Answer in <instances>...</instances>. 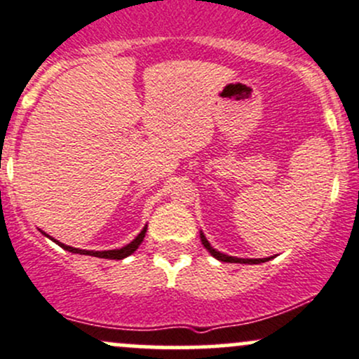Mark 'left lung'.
I'll list each match as a JSON object with an SVG mask.
<instances>
[{"mask_svg":"<svg viewBox=\"0 0 359 359\" xmlns=\"http://www.w3.org/2000/svg\"><path fill=\"white\" fill-rule=\"evenodd\" d=\"M199 236H201L203 246L208 249V252H210L211 256H215V258L220 259V262H227V263H248V265H258V263H265V262H269V259H271V256H270V258H258V259L255 258V259H252V258H236V256L224 255V252L217 251V249L210 246V243H208V239H206V237H205V233L201 232V233H199Z\"/></svg>","mask_w":359,"mask_h":359,"instance_id":"8db88e82","label":"left lung"}]
</instances>
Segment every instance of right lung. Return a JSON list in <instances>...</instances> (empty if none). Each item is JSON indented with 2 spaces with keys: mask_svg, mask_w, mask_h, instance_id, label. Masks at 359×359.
<instances>
[{
  "mask_svg": "<svg viewBox=\"0 0 359 359\" xmlns=\"http://www.w3.org/2000/svg\"><path fill=\"white\" fill-rule=\"evenodd\" d=\"M146 229H148V225H146V227L141 230V233H139V236L135 237V239L132 241V243L127 244V246H123V248H120V249H108V251H86V249L72 248V246H67V244L58 243V241H55V239H53V237L48 236V233H44V232H43V233H44V236H46V237H50V239L53 241V243L58 244L60 248L65 249V251L77 252V255H89V256H96V258H104V259H123V258H127V256H130L132 252L135 251V249H137L139 246H141L142 239H144V236H146Z\"/></svg>",
  "mask_w": 359,
  "mask_h": 359,
  "instance_id": "obj_1",
  "label": "right lung"
}]
</instances>
